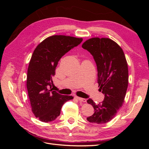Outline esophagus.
<instances>
[{"label": "esophagus", "mask_w": 149, "mask_h": 149, "mask_svg": "<svg viewBox=\"0 0 149 149\" xmlns=\"http://www.w3.org/2000/svg\"><path fill=\"white\" fill-rule=\"evenodd\" d=\"M75 97H76V99H77V100H78V101H81V102H86V99L79 97H78V96H76Z\"/></svg>", "instance_id": "esophagus-1"}]
</instances>
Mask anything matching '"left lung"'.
<instances>
[{
	"label": "left lung",
	"instance_id": "left-lung-1",
	"mask_svg": "<svg viewBox=\"0 0 149 149\" xmlns=\"http://www.w3.org/2000/svg\"><path fill=\"white\" fill-rule=\"evenodd\" d=\"M93 56L97 70L100 91L104 101L96 104L91 99L87 102L94 113L87 118L89 123L102 124L114 118L124 102L128 86V66L124 52L118 43L107 38H92L82 45Z\"/></svg>",
	"mask_w": 149,
	"mask_h": 149
}]
</instances>
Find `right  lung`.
I'll return each mask as SVG.
<instances>
[{"label": "right lung", "instance_id": "right-lung-1", "mask_svg": "<svg viewBox=\"0 0 149 149\" xmlns=\"http://www.w3.org/2000/svg\"><path fill=\"white\" fill-rule=\"evenodd\" d=\"M82 41V38L70 36L53 35L45 39L35 49L28 68L26 88L31 111L44 123L56 119L63 105L73 99L72 96L53 91L52 77L60 58Z\"/></svg>", "mask_w": 149, "mask_h": 149}]
</instances>
